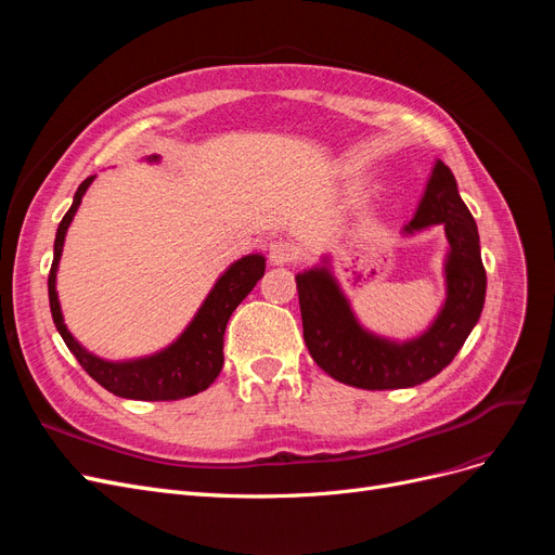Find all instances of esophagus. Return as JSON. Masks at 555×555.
<instances>
[{
	"label": "esophagus",
	"mask_w": 555,
	"mask_h": 555,
	"mask_svg": "<svg viewBox=\"0 0 555 555\" xmlns=\"http://www.w3.org/2000/svg\"><path fill=\"white\" fill-rule=\"evenodd\" d=\"M268 259H271L273 266H289L296 259V251L292 243L287 241H275L268 247Z\"/></svg>",
	"instance_id": "34e87169"
}]
</instances>
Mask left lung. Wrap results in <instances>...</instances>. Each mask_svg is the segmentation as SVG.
Segmentation results:
<instances>
[{"mask_svg":"<svg viewBox=\"0 0 555 555\" xmlns=\"http://www.w3.org/2000/svg\"><path fill=\"white\" fill-rule=\"evenodd\" d=\"M435 224L444 227L449 241L444 261L447 300L418 338L396 343L365 331L328 271V261L296 275L308 351L333 379L367 391L408 389L442 373L459 354L469 331L479 322L486 271L475 217L463 204L456 178L440 159L433 166L422 204L405 233Z\"/></svg>","mask_w":555,"mask_h":555,"instance_id":"obj_1","label":"left lung"}]
</instances>
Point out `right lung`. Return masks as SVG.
Instances as JSON below:
<instances>
[{"label": "right lung", "instance_id": "obj_1", "mask_svg": "<svg viewBox=\"0 0 555 555\" xmlns=\"http://www.w3.org/2000/svg\"><path fill=\"white\" fill-rule=\"evenodd\" d=\"M159 157L153 155L147 162H157ZM94 176L80 182V188L74 194V204L62 217L55 236V257L50 266L48 275V298H50V312H53V322L62 335L64 345L69 347L72 354L78 359L94 382L104 386L106 391L131 398V400H180L196 396L198 391H206L208 386L220 375L224 365V328L229 317L233 314L243 298L255 289V284L263 278L266 259L261 255H247L238 261H233L224 275L215 282L204 306L198 308L190 326L182 331L180 338L171 343L166 349L157 351L153 357L133 359V361H106L94 357L92 351L82 347L64 324V317L57 300V266L64 247L66 229H69L74 215L80 206L82 194L88 192Z\"/></svg>", "mask_w": 555, "mask_h": 555}]
</instances>
